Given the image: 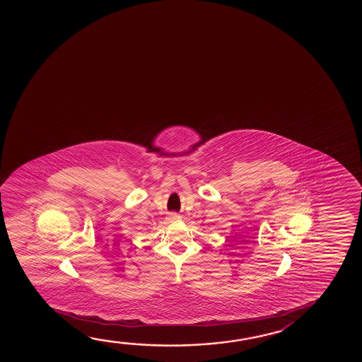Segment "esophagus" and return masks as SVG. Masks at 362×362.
Returning a JSON list of instances; mask_svg holds the SVG:
<instances>
[{"label": "esophagus", "instance_id": "34e87169", "mask_svg": "<svg viewBox=\"0 0 362 362\" xmlns=\"http://www.w3.org/2000/svg\"><path fill=\"white\" fill-rule=\"evenodd\" d=\"M180 216L179 214H177V213H172L170 216H169V219L172 221V222H178V221H180Z\"/></svg>", "mask_w": 362, "mask_h": 362}]
</instances>
